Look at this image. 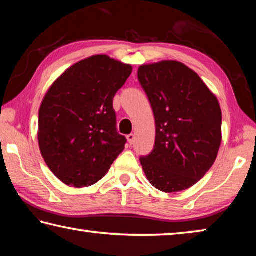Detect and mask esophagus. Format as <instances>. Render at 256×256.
Returning a JSON list of instances; mask_svg holds the SVG:
<instances>
[{"label": "esophagus", "mask_w": 256, "mask_h": 256, "mask_svg": "<svg viewBox=\"0 0 256 256\" xmlns=\"http://www.w3.org/2000/svg\"><path fill=\"white\" fill-rule=\"evenodd\" d=\"M126 138H128V144L132 146L134 144V141H136V136H134V134H128V136H126Z\"/></svg>", "instance_id": "obj_1"}]
</instances>
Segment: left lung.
Masks as SVG:
<instances>
[{"mask_svg": "<svg viewBox=\"0 0 256 256\" xmlns=\"http://www.w3.org/2000/svg\"><path fill=\"white\" fill-rule=\"evenodd\" d=\"M138 81L156 123L152 152L140 158L146 178L164 193L196 184L222 144V108L196 72L177 60L141 66Z\"/></svg>", "mask_w": 256, "mask_h": 256, "instance_id": "1", "label": "left lung"}]
</instances>
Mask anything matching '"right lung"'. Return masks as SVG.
<instances>
[{
  "instance_id": "obj_1",
  "label": "right lung",
  "mask_w": 256,
  "mask_h": 256,
  "mask_svg": "<svg viewBox=\"0 0 256 256\" xmlns=\"http://www.w3.org/2000/svg\"><path fill=\"white\" fill-rule=\"evenodd\" d=\"M132 66L94 55L68 68L54 81L40 108L38 144L52 172L72 188L100 180L124 150L116 131L115 94Z\"/></svg>"
}]
</instances>
